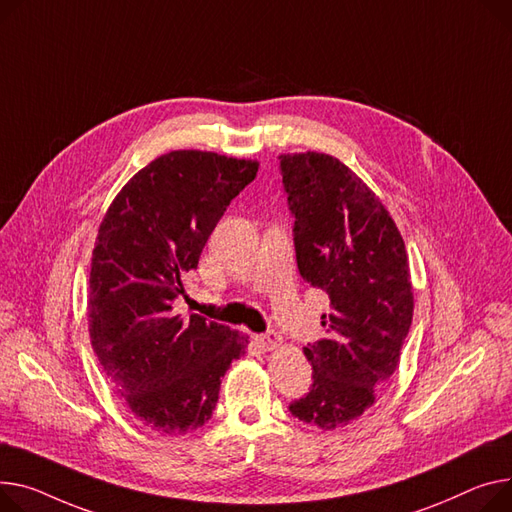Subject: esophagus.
<instances>
[{"label": "esophagus", "mask_w": 512, "mask_h": 512, "mask_svg": "<svg viewBox=\"0 0 512 512\" xmlns=\"http://www.w3.org/2000/svg\"><path fill=\"white\" fill-rule=\"evenodd\" d=\"M255 342L263 348V350H276L282 344V337L276 331H267L261 335H255Z\"/></svg>", "instance_id": "34e87169"}]
</instances>
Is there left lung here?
Wrapping results in <instances>:
<instances>
[{
  "label": "left lung",
  "mask_w": 512,
  "mask_h": 512,
  "mask_svg": "<svg viewBox=\"0 0 512 512\" xmlns=\"http://www.w3.org/2000/svg\"><path fill=\"white\" fill-rule=\"evenodd\" d=\"M300 276L329 296L325 337L302 348L313 387L290 412L321 430L348 426L395 372L414 317L410 261L381 199L337 158L282 154Z\"/></svg>",
  "instance_id": "left-lung-1"
}]
</instances>
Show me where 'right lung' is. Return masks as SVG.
Returning a JSON list of instances; mask_svg holds the SVG:
<instances>
[{"mask_svg": "<svg viewBox=\"0 0 512 512\" xmlns=\"http://www.w3.org/2000/svg\"><path fill=\"white\" fill-rule=\"evenodd\" d=\"M257 160L175 150L138 170L100 222L92 251L88 331L102 372L144 426L181 436L212 418L220 379L249 337L183 319L173 302Z\"/></svg>", "mask_w": 512, "mask_h": 512, "instance_id": "right-lung-1", "label": "right lung"}]
</instances>
